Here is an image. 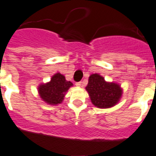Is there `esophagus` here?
Returning <instances> with one entry per match:
<instances>
[{
    "mask_svg": "<svg viewBox=\"0 0 156 156\" xmlns=\"http://www.w3.org/2000/svg\"><path fill=\"white\" fill-rule=\"evenodd\" d=\"M76 85L78 86V87H80V86L82 85V82L81 81H80V82H76Z\"/></svg>",
    "mask_w": 156,
    "mask_h": 156,
    "instance_id": "obj_1",
    "label": "esophagus"
}]
</instances>
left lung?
I'll return each instance as SVG.
<instances>
[{
	"mask_svg": "<svg viewBox=\"0 0 156 156\" xmlns=\"http://www.w3.org/2000/svg\"><path fill=\"white\" fill-rule=\"evenodd\" d=\"M85 88L92 103L100 109L114 106L122 95V89L119 84L105 81L104 77L98 73L89 76Z\"/></svg>",
	"mask_w": 156,
	"mask_h": 156,
	"instance_id": "left-lung-1",
	"label": "left lung"
}]
</instances>
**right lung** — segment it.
Wrapping results in <instances>:
<instances>
[{"mask_svg":"<svg viewBox=\"0 0 156 156\" xmlns=\"http://www.w3.org/2000/svg\"><path fill=\"white\" fill-rule=\"evenodd\" d=\"M72 85V82L66 80L63 75L56 73L51 77V81L38 86V91L43 101L55 105L62 103L67 91Z\"/></svg>","mask_w":156,"mask_h":156,"instance_id":"obj_1","label":"right lung"}]
</instances>
